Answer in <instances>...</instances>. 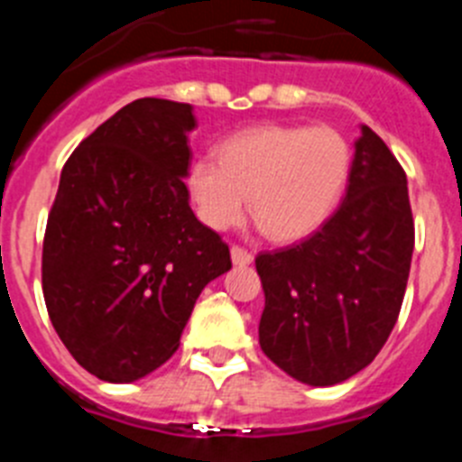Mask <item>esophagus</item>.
Instances as JSON below:
<instances>
[{
	"mask_svg": "<svg viewBox=\"0 0 462 462\" xmlns=\"http://www.w3.org/2000/svg\"><path fill=\"white\" fill-rule=\"evenodd\" d=\"M252 259H254V256H252L247 250H243V247H238V245L231 247V261H234L236 266H250Z\"/></svg>",
	"mask_w": 462,
	"mask_h": 462,
	"instance_id": "obj_1",
	"label": "esophagus"
}]
</instances>
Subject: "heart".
Masks as SVG:
<instances>
[{
  "label": "heart",
  "mask_w": 462,
  "mask_h": 462,
  "mask_svg": "<svg viewBox=\"0 0 462 462\" xmlns=\"http://www.w3.org/2000/svg\"><path fill=\"white\" fill-rule=\"evenodd\" d=\"M352 173V148L330 126H252L194 159L187 191L199 217L226 231L250 210L280 243L308 238L333 215Z\"/></svg>",
  "instance_id": "1"
}]
</instances>
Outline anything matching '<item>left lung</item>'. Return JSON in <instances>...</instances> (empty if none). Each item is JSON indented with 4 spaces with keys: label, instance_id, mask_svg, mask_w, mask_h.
Here are the masks:
<instances>
[{
    "label": "left lung",
    "instance_id": "1",
    "mask_svg": "<svg viewBox=\"0 0 462 462\" xmlns=\"http://www.w3.org/2000/svg\"><path fill=\"white\" fill-rule=\"evenodd\" d=\"M414 252L407 175L361 125L342 206L303 243L256 256L259 345L277 368L333 386L368 368L398 321Z\"/></svg>",
    "mask_w": 462,
    "mask_h": 462
}]
</instances>
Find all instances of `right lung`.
Returning <instances> with one entry per match:
<instances>
[{"instance_id": "right-lung-1", "label": "right lung", "mask_w": 462, "mask_h": 462, "mask_svg": "<svg viewBox=\"0 0 462 462\" xmlns=\"http://www.w3.org/2000/svg\"><path fill=\"white\" fill-rule=\"evenodd\" d=\"M189 104L136 99L97 126L60 175L43 240L57 336L94 377L143 379L180 346L196 298L231 268L189 208Z\"/></svg>"}]
</instances>
